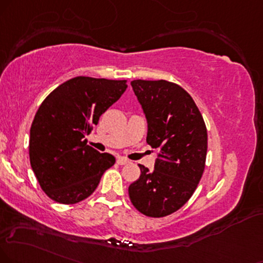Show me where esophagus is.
<instances>
[{"instance_id": "obj_1", "label": "esophagus", "mask_w": 263, "mask_h": 263, "mask_svg": "<svg viewBox=\"0 0 263 263\" xmlns=\"http://www.w3.org/2000/svg\"><path fill=\"white\" fill-rule=\"evenodd\" d=\"M117 163H118V164H121V166H123V164H126V163H129V161L126 160L125 157H118V158H117Z\"/></svg>"}]
</instances>
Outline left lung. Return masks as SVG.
Wrapping results in <instances>:
<instances>
[{"label":"left lung","instance_id":"left-lung-1","mask_svg":"<svg viewBox=\"0 0 263 263\" xmlns=\"http://www.w3.org/2000/svg\"><path fill=\"white\" fill-rule=\"evenodd\" d=\"M147 121L146 142L157 148L155 170L139 164L141 174L129 185L139 212L164 217L185 205L205 170L207 130L193 97L167 80L130 83Z\"/></svg>","mask_w":263,"mask_h":263}]
</instances>
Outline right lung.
<instances>
[{"label": "right lung", "instance_id": "obj_1", "mask_svg": "<svg viewBox=\"0 0 263 263\" xmlns=\"http://www.w3.org/2000/svg\"><path fill=\"white\" fill-rule=\"evenodd\" d=\"M126 87V80L77 77L56 87L39 107L30 128L29 156L50 199L64 205L85 200L115 164L111 154H100L84 138Z\"/></svg>", "mask_w": 263, "mask_h": 263}]
</instances>
